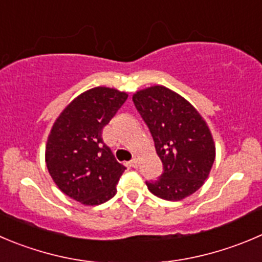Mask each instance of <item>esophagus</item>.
<instances>
[{
    "label": "esophagus",
    "mask_w": 262,
    "mask_h": 262,
    "mask_svg": "<svg viewBox=\"0 0 262 262\" xmlns=\"http://www.w3.org/2000/svg\"><path fill=\"white\" fill-rule=\"evenodd\" d=\"M138 159L136 158H134V159H131V161L128 162V166L129 167H133V168H136V167H138Z\"/></svg>",
    "instance_id": "34e87169"
}]
</instances>
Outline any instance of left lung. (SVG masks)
Returning a JSON list of instances; mask_svg holds the SVG:
<instances>
[{"mask_svg": "<svg viewBox=\"0 0 262 262\" xmlns=\"http://www.w3.org/2000/svg\"><path fill=\"white\" fill-rule=\"evenodd\" d=\"M148 126L163 173L145 181L154 195L180 201L198 190L215 161V144L207 124L190 103L163 86L141 90L133 96Z\"/></svg>", "mask_w": 262, "mask_h": 262, "instance_id": "8db88e82", "label": "left lung"}]
</instances>
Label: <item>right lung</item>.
<instances>
[{"label":"right lung","instance_id":"obj_1","mask_svg":"<svg viewBox=\"0 0 262 262\" xmlns=\"http://www.w3.org/2000/svg\"><path fill=\"white\" fill-rule=\"evenodd\" d=\"M127 94L95 87L74 99L52 126L46 166L58 188L72 199L96 206L113 198L126 167L103 141V128L116 116Z\"/></svg>","mask_w":262,"mask_h":262}]
</instances>
